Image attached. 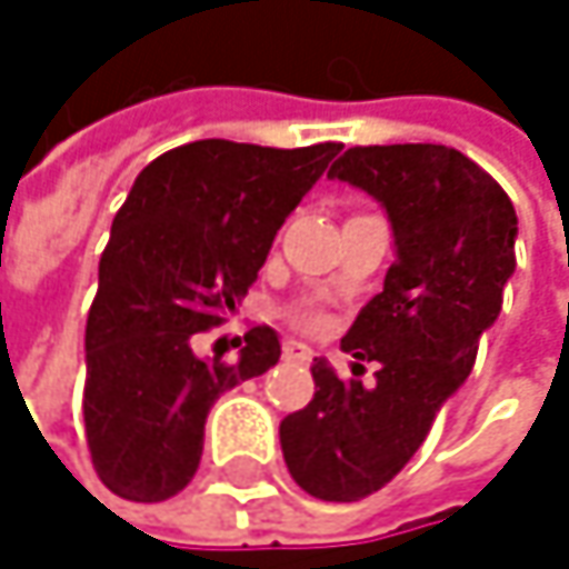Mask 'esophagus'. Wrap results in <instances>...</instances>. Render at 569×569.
<instances>
[{
    "label": "esophagus",
    "instance_id": "34e87169",
    "mask_svg": "<svg viewBox=\"0 0 569 569\" xmlns=\"http://www.w3.org/2000/svg\"><path fill=\"white\" fill-rule=\"evenodd\" d=\"M283 359L286 362H309V359H312V349L289 339V342H283Z\"/></svg>",
    "mask_w": 569,
    "mask_h": 569
}]
</instances>
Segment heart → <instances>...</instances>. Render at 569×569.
Wrapping results in <instances>:
<instances>
[{
	"label": "heart",
	"instance_id": "obj_1",
	"mask_svg": "<svg viewBox=\"0 0 569 569\" xmlns=\"http://www.w3.org/2000/svg\"><path fill=\"white\" fill-rule=\"evenodd\" d=\"M286 322H292L296 329H306V332H319V329H326L322 312H316L312 306H289V309H286Z\"/></svg>",
	"mask_w": 569,
	"mask_h": 569
}]
</instances>
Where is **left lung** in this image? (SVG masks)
Masks as SVG:
<instances>
[{
	"label": "left lung",
	"mask_w": 569,
	"mask_h": 569,
	"mask_svg": "<svg viewBox=\"0 0 569 569\" xmlns=\"http://www.w3.org/2000/svg\"><path fill=\"white\" fill-rule=\"evenodd\" d=\"M329 177L369 190L392 220L396 263L342 339L379 372L362 386L316 359V396L286 415L280 445L306 495L362 501L408 465L471 376L517 267V213L491 173L445 144L349 148ZM359 362L352 376L366 372Z\"/></svg>",
	"instance_id": "obj_1"
}]
</instances>
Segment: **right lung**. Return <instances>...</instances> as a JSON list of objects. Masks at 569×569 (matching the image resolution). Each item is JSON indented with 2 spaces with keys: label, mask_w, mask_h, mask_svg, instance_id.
I'll return each mask as SVG.
<instances>
[{
  "label": "right lung",
  "mask_w": 569,
  "mask_h": 569,
  "mask_svg": "<svg viewBox=\"0 0 569 569\" xmlns=\"http://www.w3.org/2000/svg\"><path fill=\"white\" fill-rule=\"evenodd\" d=\"M339 151L336 141L283 151L207 138L138 173L84 326V438L118 498L154 505L183 491L210 405L280 362L270 326L243 336L240 362L197 359L193 339L227 322L277 230Z\"/></svg>",
  "instance_id": "1"
}]
</instances>
